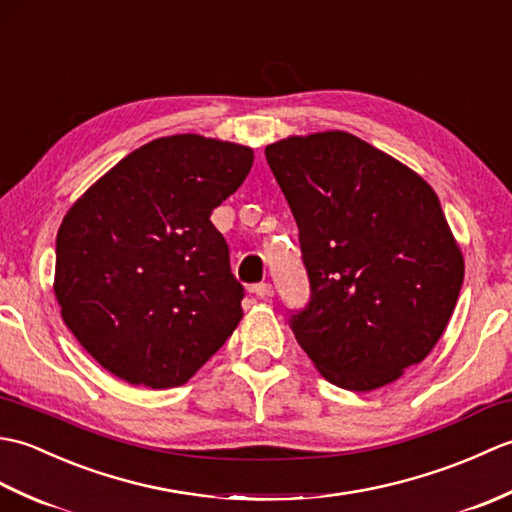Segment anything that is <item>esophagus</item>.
<instances>
[{"label": "esophagus", "instance_id": "esophagus-1", "mask_svg": "<svg viewBox=\"0 0 512 512\" xmlns=\"http://www.w3.org/2000/svg\"><path fill=\"white\" fill-rule=\"evenodd\" d=\"M253 292H255V295H257L259 299H264V301L275 295V290H273V286L268 284V281H262V284H257V286L253 288Z\"/></svg>", "mask_w": 512, "mask_h": 512}]
</instances>
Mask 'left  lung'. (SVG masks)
I'll return each mask as SVG.
<instances>
[{
    "instance_id": "1",
    "label": "left lung",
    "mask_w": 512,
    "mask_h": 512,
    "mask_svg": "<svg viewBox=\"0 0 512 512\" xmlns=\"http://www.w3.org/2000/svg\"><path fill=\"white\" fill-rule=\"evenodd\" d=\"M266 160L310 279L308 306L290 314L297 343L336 387L394 383L438 343L464 281L436 191L347 132L277 140Z\"/></svg>"
}]
</instances>
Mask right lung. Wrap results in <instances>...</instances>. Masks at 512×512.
I'll return each instance as SVG.
<instances>
[{
	"instance_id": "obj_1",
	"label": "right lung",
	"mask_w": 512,
	"mask_h": 512,
	"mask_svg": "<svg viewBox=\"0 0 512 512\" xmlns=\"http://www.w3.org/2000/svg\"><path fill=\"white\" fill-rule=\"evenodd\" d=\"M253 149L198 134L125 156L65 213L54 295L63 323L129 385H184L242 319L244 286L211 213L253 167Z\"/></svg>"
}]
</instances>
